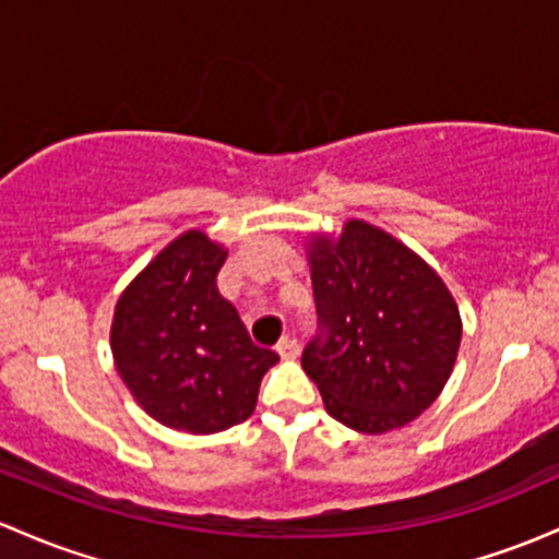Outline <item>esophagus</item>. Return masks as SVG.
<instances>
[{
  "mask_svg": "<svg viewBox=\"0 0 559 559\" xmlns=\"http://www.w3.org/2000/svg\"><path fill=\"white\" fill-rule=\"evenodd\" d=\"M275 353H278L281 358H284V360L297 358V355H299V345H297V340H292V336H286V340H281V342H278V347H275Z\"/></svg>",
  "mask_w": 559,
  "mask_h": 559,
  "instance_id": "34e87169",
  "label": "esophagus"
}]
</instances>
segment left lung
<instances>
[{"label": "left lung", "instance_id": "1", "mask_svg": "<svg viewBox=\"0 0 559 559\" xmlns=\"http://www.w3.org/2000/svg\"><path fill=\"white\" fill-rule=\"evenodd\" d=\"M308 262L323 334L302 353L336 421L364 435L406 427L438 401L462 345L453 294L388 230L347 219L310 233Z\"/></svg>", "mask_w": 559, "mask_h": 559}]
</instances>
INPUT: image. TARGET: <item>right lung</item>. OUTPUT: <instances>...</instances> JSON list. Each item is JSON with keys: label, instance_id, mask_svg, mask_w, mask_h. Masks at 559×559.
<instances>
[{"label": "right lung", "instance_id": "add662e5", "mask_svg": "<svg viewBox=\"0 0 559 559\" xmlns=\"http://www.w3.org/2000/svg\"><path fill=\"white\" fill-rule=\"evenodd\" d=\"M225 257L204 230L180 233L114 308L110 353L121 382L151 419L180 432L212 435L249 419L262 377L278 364L219 297Z\"/></svg>", "mask_w": 559, "mask_h": 559}]
</instances>
